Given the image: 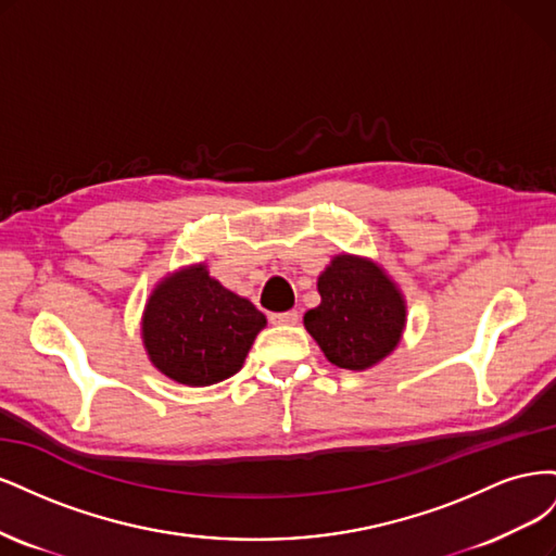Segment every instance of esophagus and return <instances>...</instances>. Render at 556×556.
<instances>
[{"mask_svg":"<svg viewBox=\"0 0 556 556\" xmlns=\"http://www.w3.org/2000/svg\"><path fill=\"white\" fill-rule=\"evenodd\" d=\"M268 323L278 325V327H288L299 323V313L296 311H285V313H271L268 315Z\"/></svg>","mask_w":556,"mask_h":556,"instance_id":"obj_1","label":"esophagus"}]
</instances>
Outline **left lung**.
<instances>
[{
    "label": "left lung",
    "mask_w": 556,
    "mask_h": 556,
    "mask_svg": "<svg viewBox=\"0 0 556 556\" xmlns=\"http://www.w3.org/2000/svg\"><path fill=\"white\" fill-rule=\"evenodd\" d=\"M319 306L304 327L325 357L350 371L382 362L406 327V301L382 268L357 255H336L317 278Z\"/></svg>",
    "instance_id": "8db88e82"
}]
</instances>
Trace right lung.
Listing matches in <instances>:
<instances>
[{
  "label": "right lung",
  "mask_w": 556,
  "mask_h": 556,
  "mask_svg": "<svg viewBox=\"0 0 556 556\" xmlns=\"http://www.w3.org/2000/svg\"><path fill=\"white\" fill-rule=\"evenodd\" d=\"M264 325V313L248 299L211 278L206 264H192L166 276L150 294L141 339L166 378L206 387L239 371Z\"/></svg>",
  "instance_id": "right-lung-1"
}]
</instances>
